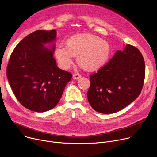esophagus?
<instances>
[{
	"instance_id": "34e87169",
	"label": "esophagus",
	"mask_w": 157,
	"mask_h": 157,
	"mask_svg": "<svg viewBox=\"0 0 157 157\" xmlns=\"http://www.w3.org/2000/svg\"><path fill=\"white\" fill-rule=\"evenodd\" d=\"M72 77H73V78L74 79H78L81 78V74H76L75 73V74H73Z\"/></svg>"
}]
</instances>
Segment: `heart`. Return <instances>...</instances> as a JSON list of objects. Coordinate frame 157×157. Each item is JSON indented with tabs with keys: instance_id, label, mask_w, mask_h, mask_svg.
Returning a JSON list of instances; mask_svg holds the SVG:
<instances>
[{
	"instance_id": "obj_1",
	"label": "heart",
	"mask_w": 157,
	"mask_h": 157,
	"mask_svg": "<svg viewBox=\"0 0 157 157\" xmlns=\"http://www.w3.org/2000/svg\"><path fill=\"white\" fill-rule=\"evenodd\" d=\"M111 47L108 41L90 34L73 36L65 43V47L58 46L55 56L63 69H68L76 56L78 63L88 71L102 68L108 61Z\"/></svg>"
}]
</instances>
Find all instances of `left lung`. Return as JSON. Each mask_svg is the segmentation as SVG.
Listing matches in <instances>:
<instances>
[{
    "mask_svg": "<svg viewBox=\"0 0 157 157\" xmlns=\"http://www.w3.org/2000/svg\"><path fill=\"white\" fill-rule=\"evenodd\" d=\"M145 77L142 54L127 44L118 50L110 61L90 75L88 101L101 113L111 114L125 108L141 94Z\"/></svg>",
    "mask_w": 157,
    "mask_h": 157,
    "instance_id": "obj_1",
    "label": "left lung"
}]
</instances>
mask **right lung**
I'll list each match as a JSON object with an SVG mask.
<instances>
[{"instance_id":"add662e5","label":"right lung","mask_w":157,"mask_h":157,"mask_svg":"<svg viewBox=\"0 0 157 157\" xmlns=\"http://www.w3.org/2000/svg\"><path fill=\"white\" fill-rule=\"evenodd\" d=\"M56 30H38L15 47L7 67V77L21 104L36 112L53 109L59 102L72 74L57 67L53 58ZM51 44V49L44 45Z\"/></svg>"}]
</instances>
